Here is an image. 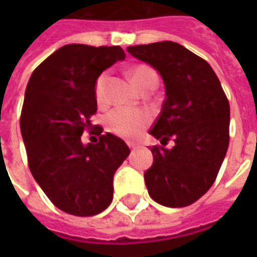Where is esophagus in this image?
I'll return each mask as SVG.
<instances>
[{"mask_svg":"<svg viewBox=\"0 0 257 257\" xmlns=\"http://www.w3.org/2000/svg\"><path fill=\"white\" fill-rule=\"evenodd\" d=\"M128 147L132 149V152H134V150L137 149V146H136V144H128Z\"/></svg>","mask_w":257,"mask_h":257,"instance_id":"obj_1","label":"esophagus"}]
</instances>
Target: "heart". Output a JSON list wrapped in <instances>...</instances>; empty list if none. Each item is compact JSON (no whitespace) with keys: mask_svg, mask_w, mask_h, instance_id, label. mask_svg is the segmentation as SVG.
Wrapping results in <instances>:
<instances>
[{"mask_svg":"<svg viewBox=\"0 0 257 257\" xmlns=\"http://www.w3.org/2000/svg\"><path fill=\"white\" fill-rule=\"evenodd\" d=\"M130 78L137 90L143 88L144 85L157 83L156 73L147 65H136L134 68H132ZM105 83H107V73H103L97 78L94 85V97L98 105H104L105 103ZM104 123L110 133L124 139H134L150 123V114L137 108L117 107L105 115Z\"/></svg>","mask_w":257,"mask_h":257,"instance_id":"1","label":"heart"}]
</instances>
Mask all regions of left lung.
Returning a JSON list of instances; mask_svg holds the SVG:
<instances>
[{
	"instance_id": "obj_1",
	"label": "left lung",
	"mask_w": 257,
	"mask_h": 257,
	"mask_svg": "<svg viewBox=\"0 0 257 257\" xmlns=\"http://www.w3.org/2000/svg\"><path fill=\"white\" fill-rule=\"evenodd\" d=\"M127 51L163 78L166 97L149 133L162 144L174 140L172 149H152L153 164L144 172L149 194L162 206H189L212 187L224 160L229 101L209 63L183 45L160 41Z\"/></svg>"
}]
</instances>
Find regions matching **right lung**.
Here are the masks:
<instances>
[{"mask_svg": "<svg viewBox=\"0 0 257 257\" xmlns=\"http://www.w3.org/2000/svg\"><path fill=\"white\" fill-rule=\"evenodd\" d=\"M125 58L123 48L68 44L34 70L21 111V134L35 182L60 210L94 216L113 200V177L130 149L114 134L81 142L97 111L94 85L108 67Z\"/></svg>", "mask_w": 257, "mask_h": 257, "instance_id": "add662e5", "label": "right lung"}]
</instances>
